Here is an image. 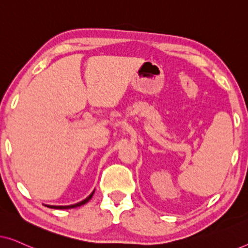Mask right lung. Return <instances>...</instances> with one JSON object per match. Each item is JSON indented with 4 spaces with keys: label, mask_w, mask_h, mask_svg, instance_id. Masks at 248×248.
I'll return each instance as SVG.
<instances>
[{
    "label": "right lung",
    "mask_w": 248,
    "mask_h": 248,
    "mask_svg": "<svg viewBox=\"0 0 248 248\" xmlns=\"http://www.w3.org/2000/svg\"><path fill=\"white\" fill-rule=\"evenodd\" d=\"M93 193H94V191L91 193V194L88 196L87 199H84L83 201H81L79 203H76V204H72V205H46V206H48V208H50V209H73V208H77V206H81V205L86 204V203L89 201L91 198H93Z\"/></svg>",
    "instance_id": "1"
}]
</instances>
